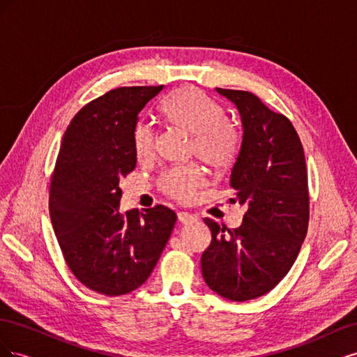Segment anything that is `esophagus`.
Returning a JSON list of instances; mask_svg holds the SVG:
<instances>
[{
	"label": "esophagus",
	"instance_id": "34e87169",
	"mask_svg": "<svg viewBox=\"0 0 357 357\" xmlns=\"http://www.w3.org/2000/svg\"><path fill=\"white\" fill-rule=\"evenodd\" d=\"M177 215H178V220H180L181 223H185V225L197 223V222H198V215L190 214V213H188V211H178Z\"/></svg>",
	"mask_w": 357,
	"mask_h": 357
}]
</instances>
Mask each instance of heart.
I'll return each instance as SVG.
<instances>
[{
  "instance_id": "b5f03b06",
  "label": "heart",
  "mask_w": 357,
  "mask_h": 357,
  "mask_svg": "<svg viewBox=\"0 0 357 357\" xmlns=\"http://www.w3.org/2000/svg\"><path fill=\"white\" fill-rule=\"evenodd\" d=\"M167 121L192 135V153H197L205 165L214 169L231 167L240 152V134L223 117L222 107L192 86L172 92L160 107ZM155 129L147 122L134 128L132 144L138 159H149L155 153ZM202 183L198 165L169 168L160 178V189L171 198L189 201Z\"/></svg>"
}]
</instances>
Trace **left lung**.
<instances>
[{
	"mask_svg": "<svg viewBox=\"0 0 357 357\" xmlns=\"http://www.w3.org/2000/svg\"><path fill=\"white\" fill-rule=\"evenodd\" d=\"M240 113L243 142L229 186L247 211L228 229L204 222L211 243L202 277L215 294L243 302L273 290L294 265L308 229L310 195L304 149L294 125L252 92L215 88Z\"/></svg>",
	"mask_w": 357,
	"mask_h": 357,
	"instance_id": "8db88e82",
	"label": "left lung"
}]
</instances>
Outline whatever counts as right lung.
Wrapping results in <instances>:
<instances>
[{"mask_svg": "<svg viewBox=\"0 0 357 357\" xmlns=\"http://www.w3.org/2000/svg\"><path fill=\"white\" fill-rule=\"evenodd\" d=\"M164 86L117 88L73 117L53 169L49 211L63 259L93 291L119 296L152 274L177 214L165 205L119 211V181L134 171L138 114Z\"/></svg>", "mask_w": 357, "mask_h": 357, "instance_id": "obj_1", "label": "right lung"}]
</instances>
